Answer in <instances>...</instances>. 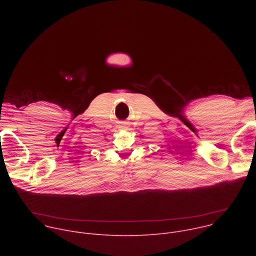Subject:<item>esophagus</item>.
<instances>
[{"label": "esophagus", "instance_id": "1", "mask_svg": "<svg viewBox=\"0 0 256 256\" xmlns=\"http://www.w3.org/2000/svg\"><path fill=\"white\" fill-rule=\"evenodd\" d=\"M124 126H126V124H124ZM122 128H124V126H122Z\"/></svg>", "mask_w": 256, "mask_h": 256}]
</instances>
